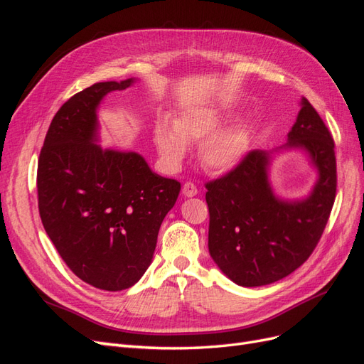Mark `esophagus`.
<instances>
[{
	"label": "esophagus",
	"instance_id": "1",
	"mask_svg": "<svg viewBox=\"0 0 364 364\" xmlns=\"http://www.w3.org/2000/svg\"><path fill=\"white\" fill-rule=\"evenodd\" d=\"M182 194L185 197H194L197 194V186L191 182H186L183 186H182Z\"/></svg>",
	"mask_w": 364,
	"mask_h": 364
}]
</instances>
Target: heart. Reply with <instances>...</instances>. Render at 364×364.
Instances as JSON below:
<instances>
[{"label":"heart","mask_w":364,"mask_h":364,"mask_svg":"<svg viewBox=\"0 0 364 364\" xmlns=\"http://www.w3.org/2000/svg\"><path fill=\"white\" fill-rule=\"evenodd\" d=\"M230 112L218 106H200L183 111L173 119H159L153 139L164 164L176 168L182 162L186 146L199 145V159L208 171L226 173L245 159L250 147V127L245 121L222 127Z\"/></svg>","instance_id":"1"}]
</instances>
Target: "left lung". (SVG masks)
<instances>
[{
  "instance_id": "8db88e82",
  "label": "left lung",
  "mask_w": 364,
  "mask_h": 364,
  "mask_svg": "<svg viewBox=\"0 0 364 364\" xmlns=\"http://www.w3.org/2000/svg\"><path fill=\"white\" fill-rule=\"evenodd\" d=\"M302 149L318 171L304 200H282L268 179L272 156ZM209 255L241 287L277 282L311 255L331 214L337 188L334 141L305 97L301 111L277 150H252L226 176L206 183Z\"/></svg>"
}]
</instances>
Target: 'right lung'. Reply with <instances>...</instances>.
<instances>
[{
  "label": "right lung",
  "instance_id": "add662e5",
  "mask_svg": "<svg viewBox=\"0 0 364 364\" xmlns=\"http://www.w3.org/2000/svg\"><path fill=\"white\" fill-rule=\"evenodd\" d=\"M135 82H100L73 95L54 115L38 162L47 235L75 277L106 291L129 289L146 273L181 191L139 153L97 144L98 106Z\"/></svg>",
  "mask_w": 364,
  "mask_h": 364
}]
</instances>
